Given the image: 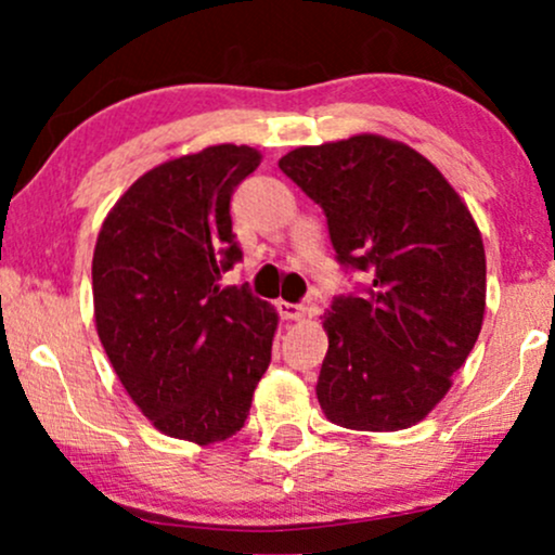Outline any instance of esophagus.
Instances as JSON below:
<instances>
[{
	"mask_svg": "<svg viewBox=\"0 0 555 555\" xmlns=\"http://www.w3.org/2000/svg\"><path fill=\"white\" fill-rule=\"evenodd\" d=\"M278 311L280 317L288 319V322H301V319L311 317V309L304 304H288V301H278Z\"/></svg>",
	"mask_w": 555,
	"mask_h": 555,
	"instance_id": "34e87169",
	"label": "esophagus"
}]
</instances>
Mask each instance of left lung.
I'll list each match as a JSON object with an SVG mask.
<instances>
[{
	"label": "left lung",
	"mask_w": 555,
	"mask_h": 555,
	"mask_svg": "<svg viewBox=\"0 0 555 555\" xmlns=\"http://www.w3.org/2000/svg\"><path fill=\"white\" fill-rule=\"evenodd\" d=\"M280 171L327 215L337 262L371 272L337 296L317 397L332 423L400 431L444 400L486 314V249L431 160L382 134L291 150Z\"/></svg>",
	"instance_id": "obj_1"
}]
</instances>
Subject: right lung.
<instances>
[{
    "label": "right lung",
    "instance_id": "obj_1",
    "mask_svg": "<svg viewBox=\"0 0 555 555\" xmlns=\"http://www.w3.org/2000/svg\"><path fill=\"white\" fill-rule=\"evenodd\" d=\"M262 163L212 145L142 173L111 207L93 251L95 330L142 415L207 447L244 428L270 366L278 311L246 285L220 288L241 259L231 194Z\"/></svg>",
    "mask_w": 555,
    "mask_h": 555
}]
</instances>
